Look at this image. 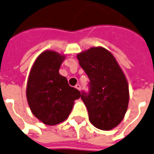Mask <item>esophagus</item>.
I'll list each match as a JSON object with an SVG mask.
<instances>
[{"label": "esophagus", "instance_id": "34e87169", "mask_svg": "<svg viewBox=\"0 0 154 154\" xmlns=\"http://www.w3.org/2000/svg\"><path fill=\"white\" fill-rule=\"evenodd\" d=\"M75 87L78 90V91H81V85H79V84H77V85H76L75 86Z\"/></svg>", "mask_w": 154, "mask_h": 154}]
</instances>
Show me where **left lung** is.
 Segmentation results:
<instances>
[{
    "label": "left lung",
    "instance_id": "obj_1",
    "mask_svg": "<svg viewBox=\"0 0 154 154\" xmlns=\"http://www.w3.org/2000/svg\"><path fill=\"white\" fill-rule=\"evenodd\" d=\"M79 64L88 76V91L81 98L87 108L89 119L96 128L108 131L123 119L129 103V88L123 72L109 51L92 47L77 55Z\"/></svg>",
    "mask_w": 154,
    "mask_h": 154
}]
</instances>
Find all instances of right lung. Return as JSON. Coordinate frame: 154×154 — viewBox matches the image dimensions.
Returning <instances> with one entry per match:
<instances>
[{"label": "right lung", "instance_id": "1", "mask_svg": "<svg viewBox=\"0 0 154 154\" xmlns=\"http://www.w3.org/2000/svg\"><path fill=\"white\" fill-rule=\"evenodd\" d=\"M64 56L47 51L37 57L31 70L27 99L31 111L43 123L54 126L67 119L81 92L59 73Z\"/></svg>", "mask_w": 154, "mask_h": 154}]
</instances>
